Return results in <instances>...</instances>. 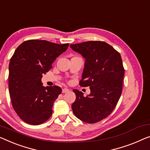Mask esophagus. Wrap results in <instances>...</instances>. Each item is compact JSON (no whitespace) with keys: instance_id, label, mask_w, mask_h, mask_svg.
I'll list each match as a JSON object with an SVG mask.
<instances>
[{"instance_id":"1","label":"esophagus","mask_w":150,"mask_h":150,"mask_svg":"<svg viewBox=\"0 0 150 150\" xmlns=\"http://www.w3.org/2000/svg\"><path fill=\"white\" fill-rule=\"evenodd\" d=\"M68 91H69V89L67 88H64V89H62V93H67V92H68Z\"/></svg>"}]
</instances>
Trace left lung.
Returning a JSON list of instances; mask_svg holds the SVG:
<instances>
[{"instance_id": "1", "label": "left lung", "mask_w": 150, "mask_h": 150, "mask_svg": "<svg viewBox=\"0 0 150 150\" xmlns=\"http://www.w3.org/2000/svg\"><path fill=\"white\" fill-rule=\"evenodd\" d=\"M70 47L86 59L79 85L90 88V93L86 97L81 91L73 89L76 100L72 110L82 121L95 123L110 115L121 96L125 75L121 56L101 41L71 44Z\"/></svg>"}]
</instances>
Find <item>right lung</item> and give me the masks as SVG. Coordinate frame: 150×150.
<instances>
[{
    "label": "right lung",
    "mask_w": 150,
    "mask_h": 150,
    "mask_svg": "<svg viewBox=\"0 0 150 150\" xmlns=\"http://www.w3.org/2000/svg\"><path fill=\"white\" fill-rule=\"evenodd\" d=\"M69 44L30 40L15 50L8 66V89L17 115L26 123H43L52 114L54 102L61 94L59 86H42V75L52 68L56 59L65 52Z\"/></svg>",
    "instance_id": "obj_1"
}]
</instances>
